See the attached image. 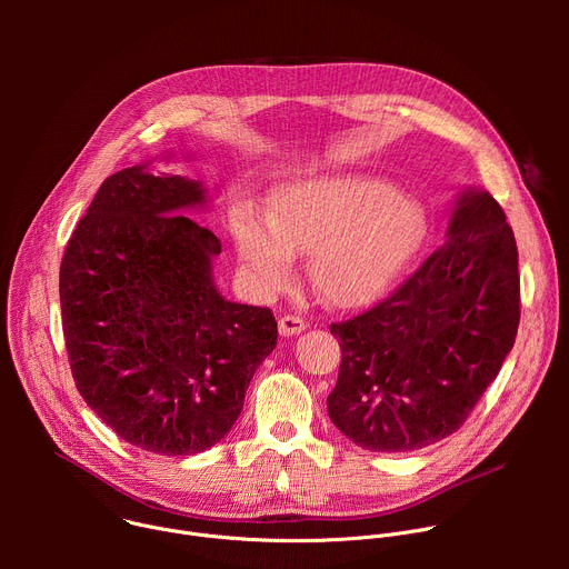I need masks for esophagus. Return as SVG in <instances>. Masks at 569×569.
I'll list each match as a JSON object with an SVG mask.
<instances>
[{
	"label": "esophagus",
	"instance_id": "obj_1",
	"mask_svg": "<svg viewBox=\"0 0 569 569\" xmlns=\"http://www.w3.org/2000/svg\"><path fill=\"white\" fill-rule=\"evenodd\" d=\"M303 329H306V321H303L301 317H297V315H283V317L279 319V333H281L283 338L299 336Z\"/></svg>",
	"mask_w": 569,
	"mask_h": 569
}]
</instances>
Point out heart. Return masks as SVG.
Listing matches in <instances>:
<instances>
[{
  "label": "heart",
  "instance_id": "obj_1",
  "mask_svg": "<svg viewBox=\"0 0 569 569\" xmlns=\"http://www.w3.org/2000/svg\"><path fill=\"white\" fill-rule=\"evenodd\" d=\"M240 263L263 292L283 290L292 257H308L321 301L358 308L378 299L412 261L426 236L421 207L373 178L319 176L281 182L268 218L250 202L231 209Z\"/></svg>",
  "mask_w": 569,
  "mask_h": 569
}]
</instances>
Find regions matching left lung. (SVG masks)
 <instances>
[{"label": "left lung", "instance_id": "1", "mask_svg": "<svg viewBox=\"0 0 569 569\" xmlns=\"http://www.w3.org/2000/svg\"><path fill=\"white\" fill-rule=\"evenodd\" d=\"M446 236L389 299L331 323L342 362L329 417L365 450L412 452L457 432L513 349L520 274L502 207L459 191Z\"/></svg>", "mask_w": 569, "mask_h": 569}]
</instances>
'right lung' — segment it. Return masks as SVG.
<instances>
[{
	"label": "right lung",
	"instance_id": "obj_1",
	"mask_svg": "<svg viewBox=\"0 0 569 569\" xmlns=\"http://www.w3.org/2000/svg\"><path fill=\"white\" fill-rule=\"evenodd\" d=\"M207 202L200 180L154 176L150 161L123 169L101 184L60 263L73 382L103 423L154 455L216 446L277 347L270 308L216 288L220 240L184 216Z\"/></svg>",
	"mask_w": 569,
	"mask_h": 569
}]
</instances>
